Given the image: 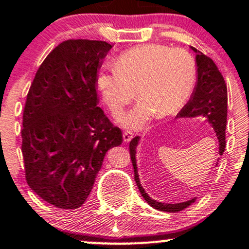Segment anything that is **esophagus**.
Segmentation results:
<instances>
[{"label": "esophagus", "mask_w": 249, "mask_h": 249, "mask_svg": "<svg viewBox=\"0 0 249 249\" xmlns=\"http://www.w3.org/2000/svg\"><path fill=\"white\" fill-rule=\"evenodd\" d=\"M133 133H131V131H129V130H124V142H129L131 139H133Z\"/></svg>", "instance_id": "esophagus-1"}]
</instances>
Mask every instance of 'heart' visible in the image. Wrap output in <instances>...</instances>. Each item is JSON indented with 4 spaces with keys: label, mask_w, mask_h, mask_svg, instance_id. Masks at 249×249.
<instances>
[{
    "label": "heart",
    "mask_w": 249,
    "mask_h": 249,
    "mask_svg": "<svg viewBox=\"0 0 249 249\" xmlns=\"http://www.w3.org/2000/svg\"><path fill=\"white\" fill-rule=\"evenodd\" d=\"M197 80V63L184 49L145 44L119 55L115 65L99 73L98 84L113 112L129 104L139 92V102L118 118L125 128L142 129L157 114L169 115L185 104Z\"/></svg>",
    "instance_id": "heart-1"
}]
</instances>
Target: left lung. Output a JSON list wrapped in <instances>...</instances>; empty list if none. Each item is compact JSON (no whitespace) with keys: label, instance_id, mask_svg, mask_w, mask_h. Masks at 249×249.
I'll return each instance as SVG.
<instances>
[{"label":"left lung","instance_id":"left-lung-1","mask_svg":"<svg viewBox=\"0 0 249 249\" xmlns=\"http://www.w3.org/2000/svg\"><path fill=\"white\" fill-rule=\"evenodd\" d=\"M191 50L196 53L197 63V83L188 104L177 114V118H200L204 119L214 130L219 142V155H223L226 147L225 130L227 122V87L225 80L211 58L203 54L197 49ZM140 136L134 137L129 143L131 163L134 166V176L140 192L144 200L154 209L163 212H179L194 204L197 198L177 204H166L153 199L141 185L136 164V148ZM219 160V159H218ZM218 165V162H217Z\"/></svg>","mask_w":249,"mask_h":249}]
</instances>
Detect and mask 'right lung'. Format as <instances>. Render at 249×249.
<instances>
[{
    "mask_svg": "<svg viewBox=\"0 0 249 249\" xmlns=\"http://www.w3.org/2000/svg\"><path fill=\"white\" fill-rule=\"evenodd\" d=\"M112 45L70 39L50 52L35 75L23 113L22 153L29 186L58 209L87 199L105 155L122 133L98 107V71Z\"/></svg>",
    "mask_w": 249,
    "mask_h": 249,
    "instance_id": "right-lung-1",
    "label": "right lung"
}]
</instances>
